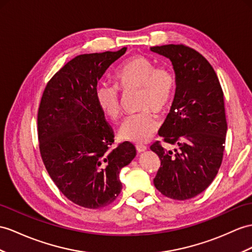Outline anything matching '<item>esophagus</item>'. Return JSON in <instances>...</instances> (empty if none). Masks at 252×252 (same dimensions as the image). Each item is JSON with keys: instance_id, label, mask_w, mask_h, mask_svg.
Instances as JSON below:
<instances>
[{"instance_id": "1", "label": "esophagus", "mask_w": 252, "mask_h": 252, "mask_svg": "<svg viewBox=\"0 0 252 252\" xmlns=\"http://www.w3.org/2000/svg\"><path fill=\"white\" fill-rule=\"evenodd\" d=\"M146 149H147V147L144 144H137L136 145V150H137L138 153H142V152L146 151Z\"/></svg>"}]
</instances>
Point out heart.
Here are the masks:
<instances>
[{"mask_svg":"<svg viewBox=\"0 0 252 252\" xmlns=\"http://www.w3.org/2000/svg\"><path fill=\"white\" fill-rule=\"evenodd\" d=\"M114 79L116 84L100 82L96 85L97 105L110 120L116 121L122 113L120 89L124 92L138 89V109L142 111L123 123L119 133L125 141L144 143L159 127L157 116L149 109L162 113L172 102L176 88L174 73L167 67H156L143 55H134L116 69Z\"/></svg>","mask_w":252,"mask_h":252,"instance_id":"obj_1","label":"heart"}]
</instances>
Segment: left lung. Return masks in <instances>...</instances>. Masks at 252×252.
<instances>
[{
	"label": "left lung",
	"instance_id": "8db88e82",
	"mask_svg": "<svg viewBox=\"0 0 252 252\" xmlns=\"http://www.w3.org/2000/svg\"><path fill=\"white\" fill-rule=\"evenodd\" d=\"M172 62L176 90L170 112L151 150L160 159L154 185L165 197L187 200L211 185L221 165L226 134L223 92L208 61L185 45L152 47Z\"/></svg>",
	"mask_w": 252,
	"mask_h": 252
}]
</instances>
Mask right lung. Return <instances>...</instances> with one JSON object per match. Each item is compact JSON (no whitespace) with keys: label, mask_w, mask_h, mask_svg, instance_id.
Segmentation results:
<instances>
[{"label":"right lung","mask_w":252,"mask_h":252,"mask_svg":"<svg viewBox=\"0 0 252 252\" xmlns=\"http://www.w3.org/2000/svg\"><path fill=\"white\" fill-rule=\"evenodd\" d=\"M126 49L69 61L47 83L38 109L39 152L49 175L67 199L91 210L116 199L120 171L136 156L128 141L112 149L113 130L95 98L97 82Z\"/></svg>","instance_id":"1"}]
</instances>
